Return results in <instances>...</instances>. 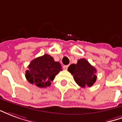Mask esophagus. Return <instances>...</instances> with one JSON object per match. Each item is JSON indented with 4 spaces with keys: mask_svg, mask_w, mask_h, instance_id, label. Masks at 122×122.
<instances>
[{
    "mask_svg": "<svg viewBox=\"0 0 122 122\" xmlns=\"http://www.w3.org/2000/svg\"><path fill=\"white\" fill-rule=\"evenodd\" d=\"M68 66H67V65H65V66H63V68H64V70H67V68H68Z\"/></svg>",
    "mask_w": 122,
    "mask_h": 122,
    "instance_id": "obj_1",
    "label": "esophagus"
}]
</instances>
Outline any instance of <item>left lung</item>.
I'll return each mask as SVG.
<instances>
[{
  "mask_svg": "<svg viewBox=\"0 0 122 122\" xmlns=\"http://www.w3.org/2000/svg\"><path fill=\"white\" fill-rule=\"evenodd\" d=\"M67 70L73 76L76 83L82 88L91 87L97 79L96 68L84 58L79 59L76 64L70 65Z\"/></svg>",
  "mask_w": 122,
  "mask_h": 122,
  "instance_id": "left-lung-1",
  "label": "left lung"
}]
</instances>
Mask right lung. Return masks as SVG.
<instances>
[{
    "label": "right lung",
    "instance_id": "add662e5",
    "mask_svg": "<svg viewBox=\"0 0 122 122\" xmlns=\"http://www.w3.org/2000/svg\"><path fill=\"white\" fill-rule=\"evenodd\" d=\"M26 71L25 77L30 83L40 88L49 86L55 76L62 71L58 62H55L50 55L45 54L32 60Z\"/></svg>",
    "mask_w": 122,
    "mask_h": 122
}]
</instances>
